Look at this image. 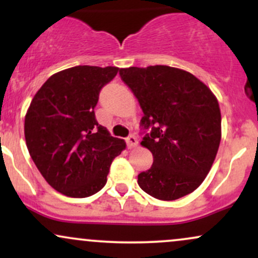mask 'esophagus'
<instances>
[{"label": "esophagus", "instance_id": "obj_1", "mask_svg": "<svg viewBox=\"0 0 258 258\" xmlns=\"http://www.w3.org/2000/svg\"><path fill=\"white\" fill-rule=\"evenodd\" d=\"M126 142H127V146L130 148H135L138 144V139L135 135H130L128 137L126 138Z\"/></svg>", "mask_w": 258, "mask_h": 258}]
</instances>
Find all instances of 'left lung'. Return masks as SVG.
Here are the masks:
<instances>
[{
    "mask_svg": "<svg viewBox=\"0 0 258 258\" xmlns=\"http://www.w3.org/2000/svg\"><path fill=\"white\" fill-rule=\"evenodd\" d=\"M143 110L142 146L153 154L138 174L142 190L160 200L190 194L211 170L221 142V111L205 84L167 65L120 69Z\"/></svg>",
    "mask_w": 258,
    "mask_h": 258,
    "instance_id": "8db88e82",
    "label": "left lung"
}]
</instances>
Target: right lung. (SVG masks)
I'll return each mask as SVG.
<instances>
[{
    "instance_id": "right-lung-1",
    "label": "right lung",
    "mask_w": 258,
    "mask_h": 258,
    "mask_svg": "<svg viewBox=\"0 0 258 258\" xmlns=\"http://www.w3.org/2000/svg\"><path fill=\"white\" fill-rule=\"evenodd\" d=\"M119 70L79 65L54 74L26 112L24 133L32 161L48 184L67 197L99 191L112 160L126 148L94 115L100 90Z\"/></svg>"
}]
</instances>
